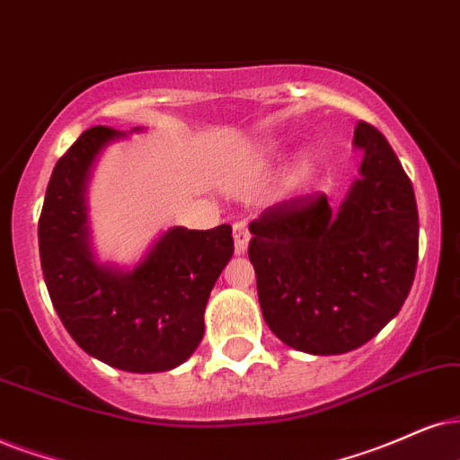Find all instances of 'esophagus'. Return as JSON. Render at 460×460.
<instances>
[{
    "instance_id": "1",
    "label": "esophagus",
    "mask_w": 460,
    "mask_h": 460,
    "mask_svg": "<svg viewBox=\"0 0 460 460\" xmlns=\"http://www.w3.org/2000/svg\"><path fill=\"white\" fill-rule=\"evenodd\" d=\"M234 240H235V252L237 254L246 252L250 231H248V225L243 223V220H237V223H234Z\"/></svg>"
}]
</instances>
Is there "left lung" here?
Listing matches in <instances>:
<instances>
[{
	"label": "left lung",
	"mask_w": 460,
	"mask_h": 460,
	"mask_svg": "<svg viewBox=\"0 0 460 460\" xmlns=\"http://www.w3.org/2000/svg\"><path fill=\"white\" fill-rule=\"evenodd\" d=\"M360 178L333 210L327 195L267 208L250 223L259 304L295 350L344 354L397 316L418 263L414 187L386 137L358 120Z\"/></svg>",
	"instance_id": "8db88e82"
}]
</instances>
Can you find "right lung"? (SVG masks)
<instances>
[{
  "label": "right lung",
  "mask_w": 460,
  "mask_h": 460,
  "mask_svg": "<svg viewBox=\"0 0 460 460\" xmlns=\"http://www.w3.org/2000/svg\"><path fill=\"white\" fill-rule=\"evenodd\" d=\"M123 133L91 127L52 170L38 223L40 261L63 327L86 354L133 374L184 363L203 337L210 290L234 254L229 225L173 226L133 271L93 259L84 182L93 161Z\"/></svg>",
  "instance_id": "add662e5"
}]
</instances>
